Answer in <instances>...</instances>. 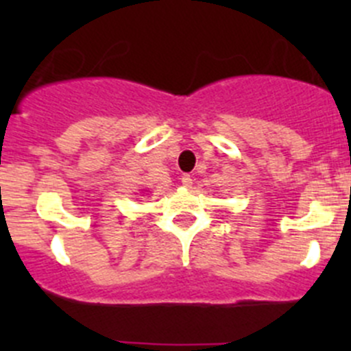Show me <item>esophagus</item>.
<instances>
[{
    "mask_svg": "<svg viewBox=\"0 0 351 351\" xmlns=\"http://www.w3.org/2000/svg\"><path fill=\"white\" fill-rule=\"evenodd\" d=\"M180 182H182L183 186L190 189V186H192V183H193V180H192V176H190V175H183L182 178H180Z\"/></svg>",
    "mask_w": 351,
    "mask_h": 351,
    "instance_id": "1",
    "label": "esophagus"
}]
</instances>
